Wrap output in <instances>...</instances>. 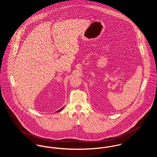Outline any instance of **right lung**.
<instances>
[{"mask_svg": "<svg viewBox=\"0 0 157 157\" xmlns=\"http://www.w3.org/2000/svg\"><path fill=\"white\" fill-rule=\"evenodd\" d=\"M63 108H61V109H59V111H56V112H59V111H62V109H63Z\"/></svg>", "mask_w": 157, "mask_h": 157, "instance_id": "1", "label": "right lung"}]
</instances>
